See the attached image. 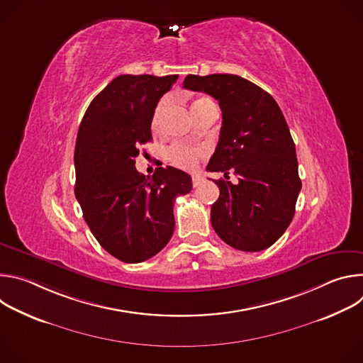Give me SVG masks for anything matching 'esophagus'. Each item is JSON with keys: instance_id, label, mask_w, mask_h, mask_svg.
Listing matches in <instances>:
<instances>
[{"instance_id": "esophagus-1", "label": "esophagus", "mask_w": 363, "mask_h": 363, "mask_svg": "<svg viewBox=\"0 0 363 363\" xmlns=\"http://www.w3.org/2000/svg\"><path fill=\"white\" fill-rule=\"evenodd\" d=\"M201 182H202V178H201L199 175H196V174L192 175V185H194V186H198Z\"/></svg>"}]
</instances>
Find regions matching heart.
<instances>
[{
    "label": "heart",
    "mask_w": 363,
    "mask_h": 363,
    "mask_svg": "<svg viewBox=\"0 0 363 363\" xmlns=\"http://www.w3.org/2000/svg\"><path fill=\"white\" fill-rule=\"evenodd\" d=\"M211 105H214V101L211 99L199 97L192 103L191 112L194 115L198 111H201L206 106H211ZM167 106H168V101L161 100L157 105V108H155V111L152 113V119H150V128H152L153 132H158L161 129ZM201 155H202L201 149H195V147L185 146V145H181V143H174V145L168 146L164 152V157L169 164H172L174 167H178V168H184V169H189V168L195 167V164H196V161H198Z\"/></svg>",
    "instance_id": "b5f03b06"
}]
</instances>
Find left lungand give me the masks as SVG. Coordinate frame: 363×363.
Wrapping results in <instances>:
<instances>
[{
	"mask_svg": "<svg viewBox=\"0 0 363 363\" xmlns=\"http://www.w3.org/2000/svg\"><path fill=\"white\" fill-rule=\"evenodd\" d=\"M184 87L211 94L223 126L210 172L230 171L238 182L218 179L211 206L218 237L241 251L273 245L290 225L301 189L296 147L277 101L262 87L235 74H188Z\"/></svg>",
	"mask_w": 363,
	"mask_h": 363,
	"instance_id": "8db88e82",
	"label": "left lung"
}]
</instances>
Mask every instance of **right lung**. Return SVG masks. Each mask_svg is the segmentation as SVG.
<instances>
[{"label":"right lung","mask_w":363,"mask_h":363,"mask_svg":"<svg viewBox=\"0 0 363 363\" xmlns=\"http://www.w3.org/2000/svg\"><path fill=\"white\" fill-rule=\"evenodd\" d=\"M178 74H122L89 105L76 140L74 194L91 234L123 263L158 254L175 228L174 202L192 189L177 168L149 178L135 168L139 149L152 140L150 119Z\"/></svg>","instance_id":"right-lung-1"}]
</instances>
